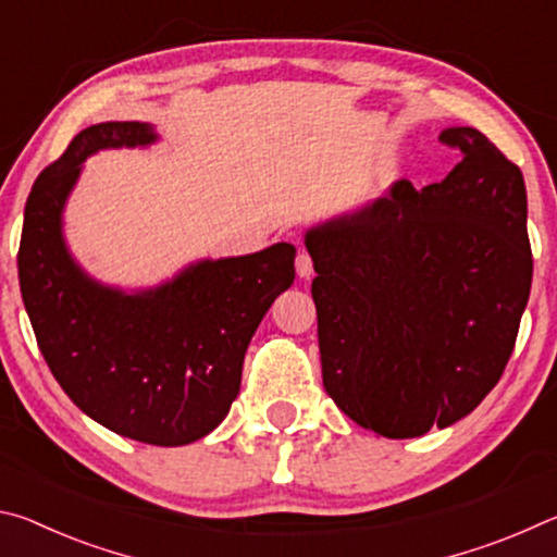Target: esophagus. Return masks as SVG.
I'll return each mask as SVG.
<instances>
[{
    "label": "esophagus",
    "instance_id": "obj_1",
    "mask_svg": "<svg viewBox=\"0 0 557 557\" xmlns=\"http://www.w3.org/2000/svg\"><path fill=\"white\" fill-rule=\"evenodd\" d=\"M295 265H297V275H299L301 280H309V277L314 275L312 258H309V252H307V250H299V252H297V260H295Z\"/></svg>",
    "mask_w": 557,
    "mask_h": 557
}]
</instances>
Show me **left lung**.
<instances>
[{
  "mask_svg": "<svg viewBox=\"0 0 557 557\" xmlns=\"http://www.w3.org/2000/svg\"><path fill=\"white\" fill-rule=\"evenodd\" d=\"M440 139L461 154L440 184L400 178L305 233L324 388L391 440L455 425L486 398L531 295L521 169L474 127Z\"/></svg>",
  "mask_w": 557,
  "mask_h": 557,
  "instance_id": "obj_1",
  "label": "left lung"
}]
</instances>
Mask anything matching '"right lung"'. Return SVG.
Segmentation results:
<instances>
[{
  "mask_svg": "<svg viewBox=\"0 0 557 557\" xmlns=\"http://www.w3.org/2000/svg\"><path fill=\"white\" fill-rule=\"evenodd\" d=\"M149 122L78 132L32 186L18 243V285L53 379L122 437L182 447L209 435L238 398L243 358L272 301L295 282V245L196 260L172 280L122 289L71 256L63 209L83 162L100 149L149 147Z\"/></svg>",
  "mask_w": 557,
  "mask_h": 557,
  "instance_id": "add662e5",
  "label": "right lung"
}]
</instances>
